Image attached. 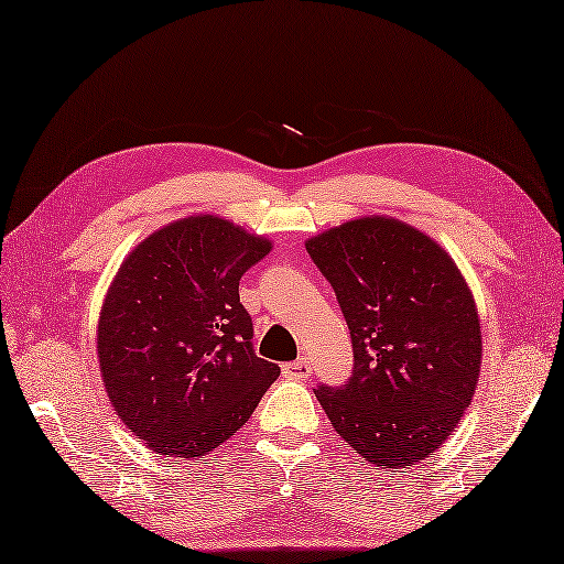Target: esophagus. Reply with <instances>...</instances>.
I'll use <instances>...</instances> for the list:
<instances>
[{
    "label": "esophagus",
    "instance_id": "1",
    "mask_svg": "<svg viewBox=\"0 0 564 564\" xmlns=\"http://www.w3.org/2000/svg\"><path fill=\"white\" fill-rule=\"evenodd\" d=\"M283 373H285L288 379L305 381V379L312 377V365L307 362V359H297V362H288V365L283 367Z\"/></svg>",
    "mask_w": 564,
    "mask_h": 564
}]
</instances>
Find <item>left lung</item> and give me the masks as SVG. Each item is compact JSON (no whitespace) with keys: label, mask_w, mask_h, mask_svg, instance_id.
<instances>
[{"label":"left lung","mask_w":564,"mask_h":564,"mask_svg":"<svg viewBox=\"0 0 564 564\" xmlns=\"http://www.w3.org/2000/svg\"><path fill=\"white\" fill-rule=\"evenodd\" d=\"M352 338L345 386L316 388L345 443L381 469L412 467L451 436L481 371L474 297L436 240L367 216L310 238Z\"/></svg>","instance_id":"obj_1"}]
</instances>
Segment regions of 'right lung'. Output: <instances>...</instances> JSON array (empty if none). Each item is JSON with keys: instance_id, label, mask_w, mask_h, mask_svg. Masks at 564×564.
I'll use <instances>...</instances> for the list:
<instances>
[{"instance_id": "1", "label": "right lung", "mask_w": 564, "mask_h": 564, "mask_svg": "<svg viewBox=\"0 0 564 564\" xmlns=\"http://www.w3.org/2000/svg\"><path fill=\"white\" fill-rule=\"evenodd\" d=\"M271 250L212 214L159 228L123 259L97 324L113 410L154 453L193 459L250 420L279 365L252 350L242 273Z\"/></svg>"}]
</instances>
